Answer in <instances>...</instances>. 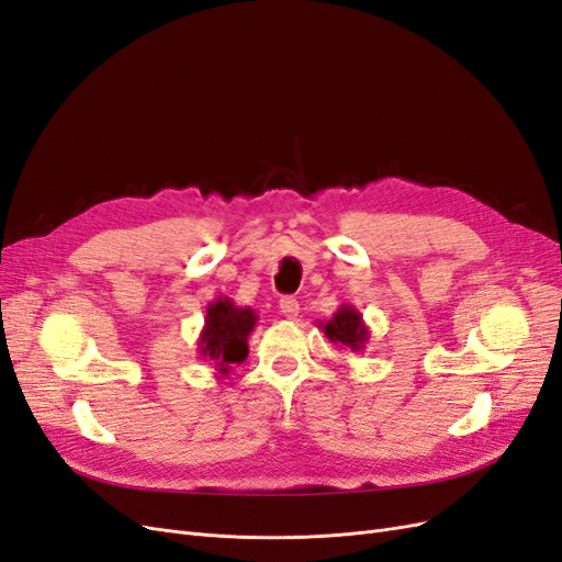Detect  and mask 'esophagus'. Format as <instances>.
<instances>
[{"mask_svg": "<svg viewBox=\"0 0 562 562\" xmlns=\"http://www.w3.org/2000/svg\"><path fill=\"white\" fill-rule=\"evenodd\" d=\"M281 314L285 318H297L300 314V304L295 297H281Z\"/></svg>", "mask_w": 562, "mask_h": 562, "instance_id": "esophagus-1", "label": "esophagus"}]
</instances>
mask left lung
Returning a JSON list of instances; mask_svg holds the SVG:
<instances>
[{"label": "left lung", "mask_w": 562, "mask_h": 562, "mask_svg": "<svg viewBox=\"0 0 562 562\" xmlns=\"http://www.w3.org/2000/svg\"><path fill=\"white\" fill-rule=\"evenodd\" d=\"M333 345L345 347L351 351H363L368 339H370V328L366 326L363 314L353 307V304H339V310L328 318L326 323L318 326Z\"/></svg>", "instance_id": "obj_1"}]
</instances>
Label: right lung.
<instances>
[{"label":"right lung","instance_id":"1","mask_svg":"<svg viewBox=\"0 0 562 562\" xmlns=\"http://www.w3.org/2000/svg\"><path fill=\"white\" fill-rule=\"evenodd\" d=\"M258 323V312L239 307L234 300L220 295L206 307V318L196 339L203 361H211L217 375L227 378L234 363H244L248 356V337Z\"/></svg>","mask_w":562,"mask_h":562}]
</instances>
